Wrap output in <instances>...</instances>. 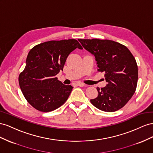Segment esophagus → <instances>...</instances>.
Listing matches in <instances>:
<instances>
[{
	"mask_svg": "<svg viewBox=\"0 0 153 153\" xmlns=\"http://www.w3.org/2000/svg\"><path fill=\"white\" fill-rule=\"evenodd\" d=\"M77 85L79 86H81V87H82V86H84L85 85L84 83H82V82H77Z\"/></svg>",
	"mask_w": 153,
	"mask_h": 153,
	"instance_id": "34e87169",
	"label": "esophagus"
}]
</instances>
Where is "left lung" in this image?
<instances>
[{
    "label": "left lung",
    "mask_w": 153,
    "mask_h": 153,
    "mask_svg": "<svg viewBox=\"0 0 153 153\" xmlns=\"http://www.w3.org/2000/svg\"><path fill=\"white\" fill-rule=\"evenodd\" d=\"M82 46L94 55L98 71L105 73L106 86L97 88L98 96L90 102L97 108L113 112L126 105L136 90L138 67L126 46L108 40L78 39Z\"/></svg>",
    "instance_id": "1"
}]
</instances>
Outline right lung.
<instances>
[{
  "label": "right lung",
  "mask_w": 153,
  "mask_h": 153,
  "mask_svg": "<svg viewBox=\"0 0 153 153\" xmlns=\"http://www.w3.org/2000/svg\"><path fill=\"white\" fill-rule=\"evenodd\" d=\"M76 48L82 49L76 40L69 39L42 43L29 51L19 81L25 99L37 110L53 111L68 99L73 87L63 84L56 76L63 71L68 55Z\"/></svg>",
  "instance_id": "1"
}]
</instances>
